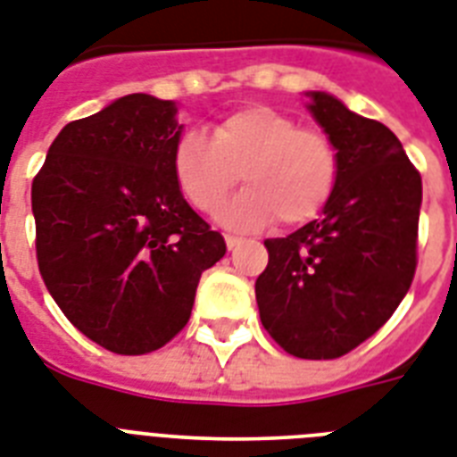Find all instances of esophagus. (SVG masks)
I'll return each instance as SVG.
<instances>
[{
	"label": "esophagus",
	"mask_w": 457,
	"mask_h": 457,
	"mask_svg": "<svg viewBox=\"0 0 457 457\" xmlns=\"http://www.w3.org/2000/svg\"><path fill=\"white\" fill-rule=\"evenodd\" d=\"M241 241H244V239H241V237H232V235H225V244H228V248H229V251H235V248H237V246H239Z\"/></svg>",
	"instance_id": "1"
}]
</instances>
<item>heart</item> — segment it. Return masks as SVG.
<instances>
[{"instance_id": "1", "label": "heart", "mask_w": 457, "mask_h": 457, "mask_svg": "<svg viewBox=\"0 0 457 457\" xmlns=\"http://www.w3.org/2000/svg\"><path fill=\"white\" fill-rule=\"evenodd\" d=\"M337 169V152L324 133L300 129L270 105L222 117L211 138L185 133L170 154L178 190L202 213H216L241 176L246 190L220 213L237 229L265 228L274 218L284 225L317 218L336 190Z\"/></svg>"}]
</instances>
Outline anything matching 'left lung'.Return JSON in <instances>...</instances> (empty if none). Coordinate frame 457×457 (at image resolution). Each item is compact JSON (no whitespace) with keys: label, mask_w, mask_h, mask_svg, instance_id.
<instances>
[{"label":"left lung","mask_w":457,"mask_h":457,"mask_svg":"<svg viewBox=\"0 0 457 457\" xmlns=\"http://www.w3.org/2000/svg\"><path fill=\"white\" fill-rule=\"evenodd\" d=\"M305 96L337 152V185L317 220L265 239L270 262L255 300L288 354L336 359L373 336L409 293L422 180L387 126L324 91Z\"/></svg>","instance_id":"8db88e82"}]
</instances>
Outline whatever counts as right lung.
I'll list each match as a JSON object with an SVG mask.
<instances>
[{
	"label": "right lung",
	"instance_id": "add662e5",
	"mask_svg": "<svg viewBox=\"0 0 457 457\" xmlns=\"http://www.w3.org/2000/svg\"><path fill=\"white\" fill-rule=\"evenodd\" d=\"M173 100L117 98L70 121L32 183L37 262L51 298L114 354L164 347L192 314L225 239L178 190Z\"/></svg>",
	"mask_w": 457,
	"mask_h": 457
}]
</instances>
